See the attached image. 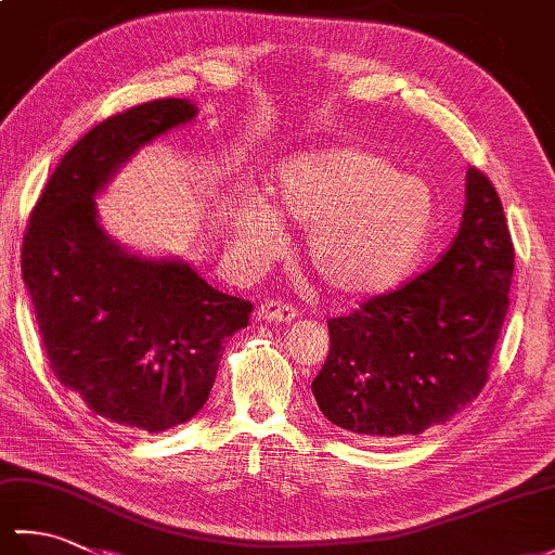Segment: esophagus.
<instances>
[{
  "label": "esophagus",
  "instance_id": "obj_1",
  "mask_svg": "<svg viewBox=\"0 0 555 555\" xmlns=\"http://www.w3.org/2000/svg\"><path fill=\"white\" fill-rule=\"evenodd\" d=\"M257 317L264 322H291L298 317V310L293 308V305H286L281 300H264L259 305Z\"/></svg>",
  "mask_w": 555,
  "mask_h": 555
}]
</instances>
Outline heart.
I'll return each mask as SVG.
<instances>
[{
	"label": "heart",
	"mask_w": 555,
	"mask_h": 555,
	"mask_svg": "<svg viewBox=\"0 0 555 555\" xmlns=\"http://www.w3.org/2000/svg\"><path fill=\"white\" fill-rule=\"evenodd\" d=\"M429 185L364 147L288 157L271 185V207L250 199L233 211V233L250 262H269L286 243L281 221L310 227L305 257L340 296H379L415 267L429 238Z\"/></svg>",
	"instance_id": "obj_1"
}]
</instances>
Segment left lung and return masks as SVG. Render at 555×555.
I'll return each instance as SVG.
<instances>
[{
    "label": "left lung",
    "mask_w": 555,
    "mask_h": 555,
    "mask_svg": "<svg viewBox=\"0 0 555 555\" xmlns=\"http://www.w3.org/2000/svg\"><path fill=\"white\" fill-rule=\"evenodd\" d=\"M515 250L501 197L467 169L460 231L403 288L328 320V358L312 382L324 417L362 439L415 436L481 393L508 312Z\"/></svg>",
    "instance_id": "obj_1"
}]
</instances>
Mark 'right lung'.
<instances>
[{"label": "right lung", "mask_w": 555, "mask_h": 555, "mask_svg": "<svg viewBox=\"0 0 555 555\" xmlns=\"http://www.w3.org/2000/svg\"><path fill=\"white\" fill-rule=\"evenodd\" d=\"M155 100L98 124L70 147L33 207L21 269L54 376L116 427L159 434L207 403L223 340L253 305L211 288L183 259L128 253L100 227L102 193L140 147L193 121Z\"/></svg>", "instance_id": "add662e5"}]
</instances>
